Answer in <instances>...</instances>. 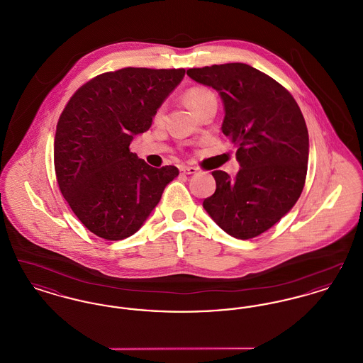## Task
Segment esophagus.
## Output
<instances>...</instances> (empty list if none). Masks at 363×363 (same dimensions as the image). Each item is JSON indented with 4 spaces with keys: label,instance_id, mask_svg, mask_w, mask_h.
<instances>
[{
    "label": "esophagus",
    "instance_id": "34e87169",
    "mask_svg": "<svg viewBox=\"0 0 363 363\" xmlns=\"http://www.w3.org/2000/svg\"><path fill=\"white\" fill-rule=\"evenodd\" d=\"M179 172H181V174H184V175H190V174L197 173V169H196V167H191V166H182V167L179 169Z\"/></svg>",
    "mask_w": 363,
    "mask_h": 363
}]
</instances>
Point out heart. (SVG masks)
<instances>
[{
    "instance_id": "obj_1",
    "label": "heart",
    "mask_w": 363,
    "mask_h": 363,
    "mask_svg": "<svg viewBox=\"0 0 363 363\" xmlns=\"http://www.w3.org/2000/svg\"><path fill=\"white\" fill-rule=\"evenodd\" d=\"M186 102L189 104L190 107L194 110L196 114H200L203 110H206L209 106H216L218 101L215 94L203 86H196L191 88L186 94ZM162 116V108L156 113V117L159 118Z\"/></svg>"
}]
</instances>
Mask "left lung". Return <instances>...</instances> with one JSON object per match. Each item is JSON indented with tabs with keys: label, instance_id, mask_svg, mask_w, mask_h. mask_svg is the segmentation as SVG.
I'll return each mask as SVG.
<instances>
[{
	"label": "left lung",
	"instance_id": "1",
	"mask_svg": "<svg viewBox=\"0 0 363 363\" xmlns=\"http://www.w3.org/2000/svg\"><path fill=\"white\" fill-rule=\"evenodd\" d=\"M225 104L222 132L237 147L235 178L216 170L215 193L203 207L227 234L255 238L299 199L308 173L309 133L293 95L259 69L231 62L188 69Z\"/></svg>",
	"mask_w": 363,
	"mask_h": 363
}]
</instances>
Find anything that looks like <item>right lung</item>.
Returning a JSON list of instances; mask_svg holds the SVG:
<instances>
[{
    "label": "right lung",
    "mask_w": 363,
    "mask_h": 363,
    "mask_svg": "<svg viewBox=\"0 0 363 363\" xmlns=\"http://www.w3.org/2000/svg\"><path fill=\"white\" fill-rule=\"evenodd\" d=\"M185 69L122 68L80 86L65 106L54 138V169L73 213L95 235H133L157 206L178 169L151 167L129 145L150 129L156 110Z\"/></svg>",
    "instance_id": "1"
}]
</instances>
